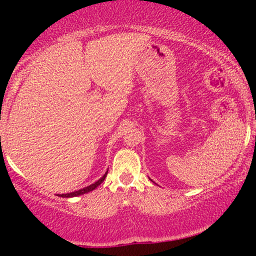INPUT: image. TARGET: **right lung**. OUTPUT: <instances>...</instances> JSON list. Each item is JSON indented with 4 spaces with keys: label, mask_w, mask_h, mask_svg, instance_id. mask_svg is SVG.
<instances>
[{
    "label": "right lung",
    "mask_w": 256,
    "mask_h": 256,
    "mask_svg": "<svg viewBox=\"0 0 256 256\" xmlns=\"http://www.w3.org/2000/svg\"><path fill=\"white\" fill-rule=\"evenodd\" d=\"M107 173H108V171L104 173V176H102V178H100L98 182H95V183L94 184H91V185H89V186H85V188H83V189H80V190H77V192H68V194H58V196H60V198H76V196H79V195H83V194H86V192H92V190H95L96 188L100 184L102 183V182L104 180V178L107 177Z\"/></svg>",
    "instance_id": "add662e5"
}]
</instances>
